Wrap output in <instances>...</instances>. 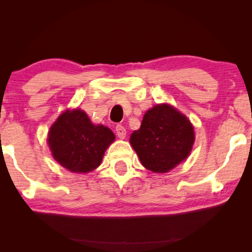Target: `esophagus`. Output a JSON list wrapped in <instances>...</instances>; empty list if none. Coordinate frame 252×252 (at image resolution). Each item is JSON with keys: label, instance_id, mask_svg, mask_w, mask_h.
Segmentation results:
<instances>
[{"label": "esophagus", "instance_id": "esophagus-1", "mask_svg": "<svg viewBox=\"0 0 252 252\" xmlns=\"http://www.w3.org/2000/svg\"><path fill=\"white\" fill-rule=\"evenodd\" d=\"M116 132H117V134H118V136L120 139H125L126 138V127L125 126H122L121 125H119V126H117V127H116Z\"/></svg>", "mask_w": 252, "mask_h": 252}]
</instances>
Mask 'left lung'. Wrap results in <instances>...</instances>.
<instances>
[{
    "label": "left lung",
    "instance_id": "left-lung-1",
    "mask_svg": "<svg viewBox=\"0 0 252 252\" xmlns=\"http://www.w3.org/2000/svg\"><path fill=\"white\" fill-rule=\"evenodd\" d=\"M130 143L144 168L168 172L186 160L194 143L193 126L185 114L170 104H157L143 116Z\"/></svg>",
    "mask_w": 252,
    "mask_h": 252
}]
</instances>
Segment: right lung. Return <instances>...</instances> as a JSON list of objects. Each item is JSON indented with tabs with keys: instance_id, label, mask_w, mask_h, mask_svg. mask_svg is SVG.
<instances>
[{
	"instance_id": "add662e5",
	"label": "right lung",
	"mask_w": 252,
	"mask_h": 252,
	"mask_svg": "<svg viewBox=\"0 0 252 252\" xmlns=\"http://www.w3.org/2000/svg\"><path fill=\"white\" fill-rule=\"evenodd\" d=\"M116 135L108 126L93 125L80 109L66 110L60 116L48 134V144L55 161L76 173L96 169Z\"/></svg>"
}]
</instances>
